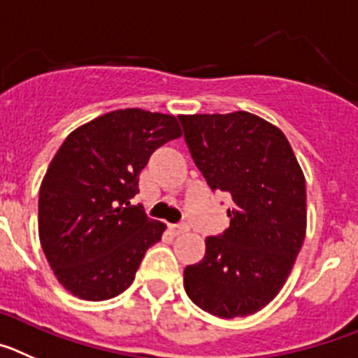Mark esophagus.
Wrapping results in <instances>:
<instances>
[{"label": "esophagus", "mask_w": 358, "mask_h": 358, "mask_svg": "<svg viewBox=\"0 0 358 358\" xmlns=\"http://www.w3.org/2000/svg\"><path fill=\"white\" fill-rule=\"evenodd\" d=\"M187 230H189V228H187V224H169V231H171L173 235L185 234Z\"/></svg>", "instance_id": "obj_1"}]
</instances>
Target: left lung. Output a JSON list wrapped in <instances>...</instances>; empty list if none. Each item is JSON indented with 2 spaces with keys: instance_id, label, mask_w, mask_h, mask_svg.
<instances>
[{
  "instance_id": "1",
  "label": "left lung",
  "mask_w": 358,
  "mask_h": 358,
  "mask_svg": "<svg viewBox=\"0 0 358 358\" xmlns=\"http://www.w3.org/2000/svg\"><path fill=\"white\" fill-rule=\"evenodd\" d=\"M212 191L231 196L230 227L205 239L183 271L187 296L208 314H255L283 287L307 231L305 176L287 137L250 112L178 115Z\"/></svg>"
}]
</instances>
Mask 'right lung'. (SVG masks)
I'll list each match as a JSON object with an SVG mask.
<instances>
[{
	"mask_svg": "<svg viewBox=\"0 0 358 358\" xmlns=\"http://www.w3.org/2000/svg\"><path fill=\"white\" fill-rule=\"evenodd\" d=\"M182 135L175 115L123 108L67 135L38 191V237L64 289L103 301L131 285L166 224L141 205L139 175L157 148Z\"/></svg>",
	"mask_w": 358,
	"mask_h": 358,
	"instance_id": "1",
	"label": "right lung"
}]
</instances>
